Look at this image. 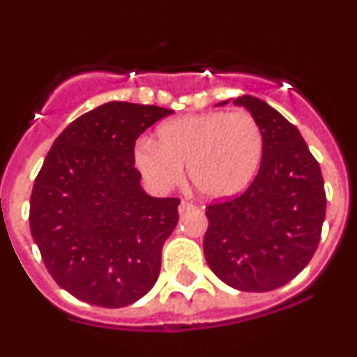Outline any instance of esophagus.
I'll return each instance as SVG.
<instances>
[{
    "label": "esophagus",
    "mask_w": 357,
    "mask_h": 357,
    "mask_svg": "<svg viewBox=\"0 0 357 357\" xmlns=\"http://www.w3.org/2000/svg\"><path fill=\"white\" fill-rule=\"evenodd\" d=\"M192 208H195V205L190 204V202H186V200H181V204H179L178 211H179V214H185V212L192 211Z\"/></svg>",
    "instance_id": "34e87169"
}]
</instances>
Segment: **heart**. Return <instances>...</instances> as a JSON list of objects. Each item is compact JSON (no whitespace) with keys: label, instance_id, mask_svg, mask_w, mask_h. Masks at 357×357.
<instances>
[{"label":"heart","instance_id":"obj_1","mask_svg":"<svg viewBox=\"0 0 357 357\" xmlns=\"http://www.w3.org/2000/svg\"><path fill=\"white\" fill-rule=\"evenodd\" d=\"M264 136L248 112H204L158 126L157 143L139 139L135 165L157 192L172 188L185 165L192 185L207 199L243 192L261 167Z\"/></svg>","mask_w":357,"mask_h":357}]
</instances>
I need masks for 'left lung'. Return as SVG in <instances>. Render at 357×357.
Masks as SVG:
<instances>
[{
  "label": "left lung",
  "mask_w": 357,
  "mask_h": 357,
  "mask_svg": "<svg viewBox=\"0 0 357 357\" xmlns=\"http://www.w3.org/2000/svg\"><path fill=\"white\" fill-rule=\"evenodd\" d=\"M233 103L259 122L264 153L242 195L205 211L204 255L231 289L269 291L287 285L314 255L325 221V183L298 129L278 110L250 95Z\"/></svg>",
  "instance_id": "8db88e82"
}]
</instances>
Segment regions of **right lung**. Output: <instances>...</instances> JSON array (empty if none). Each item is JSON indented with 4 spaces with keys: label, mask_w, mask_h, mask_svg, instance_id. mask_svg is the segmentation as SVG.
I'll use <instances>...</instances> for the list:
<instances>
[{
    "label": "right lung",
    "mask_w": 357,
    "mask_h": 357,
    "mask_svg": "<svg viewBox=\"0 0 357 357\" xmlns=\"http://www.w3.org/2000/svg\"><path fill=\"white\" fill-rule=\"evenodd\" d=\"M172 110L109 102L55 139L34 181L31 233L56 283L88 304L124 307L155 285L178 199L150 197L135 142Z\"/></svg>",
    "instance_id": "right-lung-1"
}]
</instances>
